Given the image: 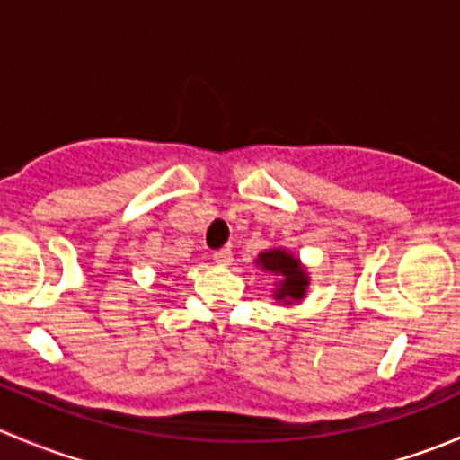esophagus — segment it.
<instances>
[{
  "instance_id": "obj_1",
  "label": "esophagus",
  "mask_w": 460,
  "mask_h": 460,
  "mask_svg": "<svg viewBox=\"0 0 460 460\" xmlns=\"http://www.w3.org/2000/svg\"><path fill=\"white\" fill-rule=\"evenodd\" d=\"M213 260H216V264H220V267H229V264L234 262V253H231V249H220V252L213 253Z\"/></svg>"
}]
</instances>
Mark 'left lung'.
<instances>
[{
    "label": "left lung",
    "mask_w": 460,
    "mask_h": 460,
    "mask_svg": "<svg viewBox=\"0 0 460 460\" xmlns=\"http://www.w3.org/2000/svg\"><path fill=\"white\" fill-rule=\"evenodd\" d=\"M253 262L262 273L276 276V289L271 291L276 303H282L285 307L303 303L309 289V271L298 256L285 247H271L260 252Z\"/></svg>",
    "instance_id": "1"
}]
</instances>
